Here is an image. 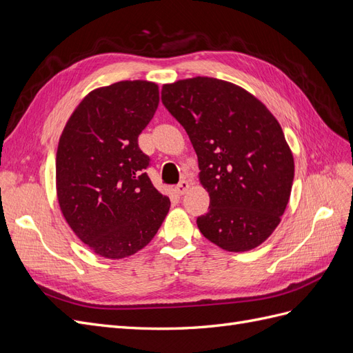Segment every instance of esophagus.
Wrapping results in <instances>:
<instances>
[{
    "label": "esophagus",
    "instance_id": "obj_1",
    "mask_svg": "<svg viewBox=\"0 0 353 353\" xmlns=\"http://www.w3.org/2000/svg\"><path fill=\"white\" fill-rule=\"evenodd\" d=\"M188 190H190V183H188V181L183 179V181H181V183L175 187V193H176L178 196H184Z\"/></svg>",
    "mask_w": 353,
    "mask_h": 353
}]
</instances>
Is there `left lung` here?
<instances>
[{
  "label": "left lung",
  "instance_id": "8db88e82",
  "mask_svg": "<svg viewBox=\"0 0 353 353\" xmlns=\"http://www.w3.org/2000/svg\"><path fill=\"white\" fill-rule=\"evenodd\" d=\"M162 103L188 134L210 196L200 232L228 252L258 248L280 223L294 178L280 123L252 94L215 78L166 83Z\"/></svg>",
  "mask_w": 353,
  "mask_h": 353
}]
</instances>
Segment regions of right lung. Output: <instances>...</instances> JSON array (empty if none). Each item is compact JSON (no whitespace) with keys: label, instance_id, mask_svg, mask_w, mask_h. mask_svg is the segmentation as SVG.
I'll use <instances>...</instances> for the list:
<instances>
[{"label":"right lung","instance_id":"1","mask_svg":"<svg viewBox=\"0 0 353 353\" xmlns=\"http://www.w3.org/2000/svg\"><path fill=\"white\" fill-rule=\"evenodd\" d=\"M159 105V87L121 81L91 91L61 132L57 199L78 239L103 258L122 259L156 236L170 201L153 187L138 135Z\"/></svg>","mask_w":353,"mask_h":353}]
</instances>
